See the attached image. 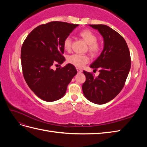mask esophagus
<instances>
[{
	"label": "esophagus",
	"instance_id": "obj_1",
	"mask_svg": "<svg viewBox=\"0 0 147 147\" xmlns=\"http://www.w3.org/2000/svg\"><path fill=\"white\" fill-rule=\"evenodd\" d=\"M76 69H77V72H78V73H82V69H79V68H77Z\"/></svg>",
	"mask_w": 147,
	"mask_h": 147
}]
</instances>
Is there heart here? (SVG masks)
Instances as JSON below:
<instances>
[{
	"label": "heart",
	"instance_id": "b5f03b06",
	"mask_svg": "<svg viewBox=\"0 0 147 147\" xmlns=\"http://www.w3.org/2000/svg\"><path fill=\"white\" fill-rule=\"evenodd\" d=\"M79 35L88 45V51L90 54L94 56L98 55L100 48L98 43H97V38L96 35L91 32V30L85 29L80 32ZM72 46V38L68 36L65 38L63 42V47L64 50L69 51ZM67 61L71 64L74 65L77 67H82L89 62V57L87 55H82L78 54H74L68 57Z\"/></svg>",
	"mask_w": 147,
	"mask_h": 147
}]
</instances>
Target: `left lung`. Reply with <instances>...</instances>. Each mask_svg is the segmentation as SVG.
I'll return each instance as SVG.
<instances>
[{"label": "left lung", "instance_id": "8db88e82", "mask_svg": "<svg viewBox=\"0 0 147 147\" xmlns=\"http://www.w3.org/2000/svg\"><path fill=\"white\" fill-rule=\"evenodd\" d=\"M104 38V49L90 67L99 69V75L83 71L86 81L82 90L86 98L96 104L113 99L122 90L131 69V56L125 40L113 29L104 24L89 25Z\"/></svg>", "mask_w": 147, "mask_h": 147}]
</instances>
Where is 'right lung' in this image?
Here are the masks:
<instances>
[{"label": "right lung", "mask_w": 147, "mask_h": 147, "mask_svg": "<svg viewBox=\"0 0 147 147\" xmlns=\"http://www.w3.org/2000/svg\"><path fill=\"white\" fill-rule=\"evenodd\" d=\"M78 24L53 21L35 28L26 37L21 50L23 76L34 94L47 102L63 97L77 71L67 64L52 69L65 61L63 42Z\"/></svg>", "instance_id": "right-lung-1"}]
</instances>
